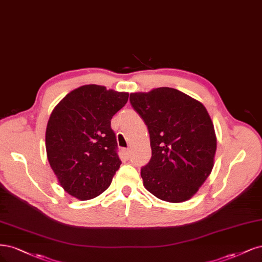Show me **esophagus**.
I'll return each instance as SVG.
<instances>
[{"label": "esophagus", "instance_id": "34e87169", "mask_svg": "<svg viewBox=\"0 0 262 262\" xmlns=\"http://www.w3.org/2000/svg\"><path fill=\"white\" fill-rule=\"evenodd\" d=\"M124 156L128 159L130 157V150L129 149H124Z\"/></svg>", "mask_w": 262, "mask_h": 262}]
</instances>
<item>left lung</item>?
I'll return each instance as SVG.
<instances>
[{
  "label": "left lung",
  "mask_w": 262,
  "mask_h": 262,
  "mask_svg": "<svg viewBox=\"0 0 262 262\" xmlns=\"http://www.w3.org/2000/svg\"><path fill=\"white\" fill-rule=\"evenodd\" d=\"M129 101L150 135L152 156L141 168L143 186L167 202L190 199L213 167L216 137L207 108L168 87L135 92Z\"/></svg>",
  "instance_id": "obj_1"
}]
</instances>
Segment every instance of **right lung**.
I'll return each instance as SVG.
<instances>
[{"mask_svg": "<svg viewBox=\"0 0 262 262\" xmlns=\"http://www.w3.org/2000/svg\"><path fill=\"white\" fill-rule=\"evenodd\" d=\"M128 92L85 85L66 95L52 111L46 130L49 163L73 197L89 200L111 185L121 160L111 128Z\"/></svg>", "mask_w": 262, "mask_h": 262, "instance_id": "right-lung-1", "label": "right lung"}]
</instances>
